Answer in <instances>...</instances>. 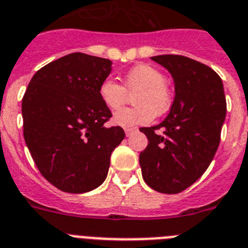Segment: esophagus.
I'll list each match as a JSON object with an SVG mask.
<instances>
[{"mask_svg": "<svg viewBox=\"0 0 248 248\" xmlns=\"http://www.w3.org/2000/svg\"><path fill=\"white\" fill-rule=\"evenodd\" d=\"M133 131H136V128H135V127H126V128H124V133H126V136H130Z\"/></svg>", "mask_w": 248, "mask_h": 248, "instance_id": "obj_1", "label": "esophagus"}]
</instances>
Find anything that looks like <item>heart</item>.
Returning <instances> with one entry per match:
<instances>
[{"label":"heart","mask_w":248,"mask_h":248,"mask_svg":"<svg viewBox=\"0 0 248 248\" xmlns=\"http://www.w3.org/2000/svg\"><path fill=\"white\" fill-rule=\"evenodd\" d=\"M98 93L102 102L112 111L121 108L131 100V96H135L133 103L136 106L120 109L113 115V122L124 127L148 124L155 115H165L172 105L166 76L150 64H140L128 71L124 76V86L112 78L103 79Z\"/></svg>","instance_id":"1"}]
</instances>
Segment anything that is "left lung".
I'll use <instances>...</instances> for the list:
<instances>
[{
    "instance_id": "8db88e82",
    "label": "left lung",
    "mask_w": 248,
    "mask_h": 248,
    "mask_svg": "<svg viewBox=\"0 0 248 248\" xmlns=\"http://www.w3.org/2000/svg\"><path fill=\"white\" fill-rule=\"evenodd\" d=\"M175 81V100L160 124L141 127L148 145L140 154L142 177L161 193H180L210 166L221 139L226 97L221 77L206 64L180 55L151 57Z\"/></svg>"
}]
</instances>
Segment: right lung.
I'll return each instance as SVG.
<instances>
[{
	"mask_svg": "<svg viewBox=\"0 0 248 248\" xmlns=\"http://www.w3.org/2000/svg\"><path fill=\"white\" fill-rule=\"evenodd\" d=\"M112 62L75 52L34 73L22 98L23 137L38 171L63 192L83 193L106 180L122 127L98 93Z\"/></svg>",
	"mask_w": 248,
	"mask_h": 248,
	"instance_id": "right-lung-1",
	"label": "right lung"
}]
</instances>
